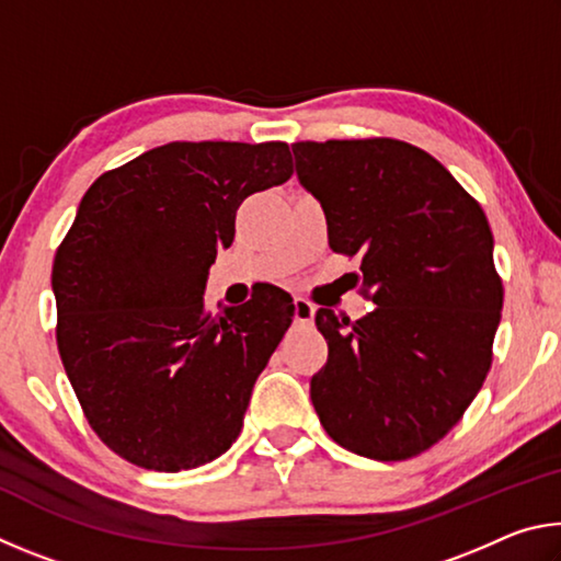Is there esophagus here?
<instances>
[{"mask_svg":"<svg viewBox=\"0 0 561 561\" xmlns=\"http://www.w3.org/2000/svg\"><path fill=\"white\" fill-rule=\"evenodd\" d=\"M314 314H317V307L309 299L304 297L294 299V321H297V324H311Z\"/></svg>","mask_w":561,"mask_h":561,"instance_id":"34e87169","label":"esophagus"}]
</instances>
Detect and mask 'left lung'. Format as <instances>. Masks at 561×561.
<instances>
[{
    "label": "left lung",
    "instance_id": "8db88e82",
    "mask_svg": "<svg viewBox=\"0 0 561 561\" xmlns=\"http://www.w3.org/2000/svg\"><path fill=\"white\" fill-rule=\"evenodd\" d=\"M334 252L360 257L358 321L317 311L329 358L311 376L324 431L374 460L438 443L485 383L502 311L492 232L431 153L393 138L294 144Z\"/></svg>",
    "mask_w": 561,
    "mask_h": 561
}]
</instances>
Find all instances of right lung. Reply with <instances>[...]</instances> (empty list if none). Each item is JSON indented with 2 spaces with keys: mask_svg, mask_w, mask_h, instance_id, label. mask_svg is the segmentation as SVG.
Instances as JSON below:
<instances>
[{
  "mask_svg": "<svg viewBox=\"0 0 561 561\" xmlns=\"http://www.w3.org/2000/svg\"><path fill=\"white\" fill-rule=\"evenodd\" d=\"M289 146H158L103 173L56 250V344L87 421L113 453L178 472L220 458L294 304L262 287L213 317L205 282L247 197L287 183Z\"/></svg>",
  "mask_w": 561,
  "mask_h": 561,
  "instance_id": "1",
  "label": "right lung"
}]
</instances>
